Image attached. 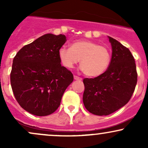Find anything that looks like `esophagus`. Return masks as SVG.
I'll list each match as a JSON object with an SVG mask.
<instances>
[{
  "instance_id": "esophagus-1",
  "label": "esophagus",
  "mask_w": 148,
  "mask_h": 148,
  "mask_svg": "<svg viewBox=\"0 0 148 148\" xmlns=\"http://www.w3.org/2000/svg\"><path fill=\"white\" fill-rule=\"evenodd\" d=\"M74 78L75 80H78V81H82V78L79 77L78 76H74Z\"/></svg>"
}]
</instances>
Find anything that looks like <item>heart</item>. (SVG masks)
<instances>
[{
	"mask_svg": "<svg viewBox=\"0 0 148 148\" xmlns=\"http://www.w3.org/2000/svg\"><path fill=\"white\" fill-rule=\"evenodd\" d=\"M58 56L67 68H72L80 60L83 72L89 76L101 75L111 63L109 49L89 40H77L70 48L62 46L58 50Z\"/></svg>",
	"mask_w": 148,
	"mask_h": 148,
	"instance_id": "heart-1",
	"label": "heart"
}]
</instances>
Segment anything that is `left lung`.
Here are the masks:
<instances>
[{
    "mask_svg": "<svg viewBox=\"0 0 148 148\" xmlns=\"http://www.w3.org/2000/svg\"><path fill=\"white\" fill-rule=\"evenodd\" d=\"M112 46L109 67L94 79H84L83 101L86 109L96 115H108L130 101L137 84L135 60L128 48L108 37Z\"/></svg>",
    "mask_w": 148,
    "mask_h": 148,
    "instance_id": "8db88e82",
    "label": "left lung"
}]
</instances>
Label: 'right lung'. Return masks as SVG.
<instances>
[{"label":"right lung","mask_w":148,"mask_h":148,"mask_svg":"<svg viewBox=\"0 0 148 148\" xmlns=\"http://www.w3.org/2000/svg\"><path fill=\"white\" fill-rule=\"evenodd\" d=\"M67 41L64 35L46 34L25 45L13 59L12 89L21 107L37 116L55 112L72 73L61 65L58 50Z\"/></svg>","instance_id":"obj_1"}]
</instances>
